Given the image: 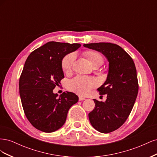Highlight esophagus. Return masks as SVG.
<instances>
[{
  "label": "esophagus",
  "instance_id": "34e87169",
  "mask_svg": "<svg viewBox=\"0 0 157 157\" xmlns=\"http://www.w3.org/2000/svg\"><path fill=\"white\" fill-rule=\"evenodd\" d=\"M78 99H79V101H83V100H84V99H85V98H83L82 96H79Z\"/></svg>",
  "mask_w": 157,
  "mask_h": 157
}]
</instances>
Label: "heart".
<instances>
[{
	"mask_svg": "<svg viewBox=\"0 0 157 157\" xmlns=\"http://www.w3.org/2000/svg\"><path fill=\"white\" fill-rule=\"evenodd\" d=\"M84 55L88 59L92 67H99L103 63V58L99 52L95 50H87L84 52ZM75 59V54L71 52L65 55L61 60V69L65 73H69L72 70ZM98 86V82L91 77L78 76L71 80L68 83V89L82 96H87L91 93L92 90Z\"/></svg>",
	"mask_w": 157,
	"mask_h": 157,
	"instance_id": "heart-1",
	"label": "heart"
}]
</instances>
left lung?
Wrapping results in <instances>:
<instances>
[{"label": "left lung", "instance_id": "8db88e82", "mask_svg": "<svg viewBox=\"0 0 157 157\" xmlns=\"http://www.w3.org/2000/svg\"><path fill=\"white\" fill-rule=\"evenodd\" d=\"M84 46L101 52L109 62L106 81L98 89L100 95L107 94L106 101L94 99L96 105L88 114L95 129L107 134L124 124L134 107L139 89L136 68L130 56L116 44L99 42Z\"/></svg>", "mask_w": 157, "mask_h": 157}]
</instances>
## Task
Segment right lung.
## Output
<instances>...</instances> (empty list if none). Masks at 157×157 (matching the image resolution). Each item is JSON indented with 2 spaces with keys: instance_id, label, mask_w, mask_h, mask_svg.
Segmentation results:
<instances>
[{
  "instance_id": "obj_1",
  "label": "right lung",
  "mask_w": 157,
  "mask_h": 157,
  "mask_svg": "<svg viewBox=\"0 0 157 157\" xmlns=\"http://www.w3.org/2000/svg\"><path fill=\"white\" fill-rule=\"evenodd\" d=\"M80 46L49 42L32 52L26 59L19 89L23 111L37 130L50 133L59 129L70 107L78 101V97L73 92H63L58 97L53 90L64 78L61 60Z\"/></svg>"
}]
</instances>
